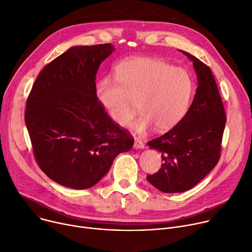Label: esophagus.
<instances>
[{
	"mask_svg": "<svg viewBox=\"0 0 252 252\" xmlns=\"http://www.w3.org/2000/svg\"><path fill=\"white\" fill-rule=\"evenodd\" d=\"M133 148L134 149H144L145 148V145L143 144V142L140 140V139H134V143H133Z\"/></svg>",
	"mask_w": 252,
	"mask_h": 252,
	"instance_id": "obj_1",
	"label": "esophagus"
}]
</instances>
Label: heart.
Wrapping results in <instances>:
<instances>
[{
  "label": "heart",
  "mask_w": 252,
  "mask_h": 252,
  "mask_svg": "<svg viewBox=\"0 0 252 252\" xmlns=\"http://www.w3.org/2000/svg\"><path fill=\"white\" fill-rule=\"evenodd\" d=\"M113 81L100 79L95 97L110 121L122 128L131 125L136 105L141 117L132 125L136 133L152 126L163 132L187 114L194 95V80L183 68L154 57H133L114 67Z\"/></svg>",
  "instance_id": "b5f03b06"
}]
</instances>
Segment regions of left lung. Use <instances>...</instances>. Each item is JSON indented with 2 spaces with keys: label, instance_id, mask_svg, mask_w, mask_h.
<instances>
[{
  "label": "left lung",
  "instance_id": "1",
  "mask_svg": "<svg viewBox=\"0 0 252 252\" xmlns=\"http://www.w3.org/2000/svg\"><path fill=\"white\" fill-rule=\"evenodd\" d=\"M193 62L198 87L194 100L176 126L148 143L162 154L163 164L147 179L164 193L192 189L218 163L226 116L211 69L195 56L180 50Z\"/></svg>",
  "mask_w": 252,
  "mask_h": 252
}]
</instances>
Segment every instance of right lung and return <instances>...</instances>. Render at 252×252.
Returning <instances> with one entry per match:
<instances>
[{
    "label": "right lung",
    "mask_w": 252,
    "mask_h": 252,
    "mask_svg": "<svg viewBox=\"0 0 252 252\" xmlns=\"http://www.w3.org/2000/svg\"><path fill=\"white\" fill-rule=\"evenodd\" d=\"M111 44L73 46L43 68L29 94L25 123L40 169L71 189L94 186L133 139L95 97L98 67Z\"/></svg>",
    "instance_id": "1"
}]
</instances>
